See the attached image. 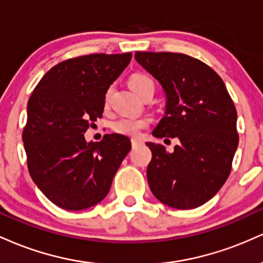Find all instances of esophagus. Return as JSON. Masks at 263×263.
Listing matches in <instances>:
<instances>
[{
    "instance_id": "34e87169",
    "label": "esophagus",
    "mask_w": 263,
    "mask_h": 263,
    "mask_svg": "<svg viewBox=\"0 0 263 263\" xmlns=\"http://www.w3.org/2000/svg\"><path fill=\"white\" fill-rule=\"evenodd\" d=\"M131 143H132V147H136V146H138V144H141L142 141L140 140V138H132Z\"/></svg>"
}]
</instances>
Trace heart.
<instances>
[{
	"instance_id": "b5f03b06",
	"label": "heart",
	"mask_w": 263,
	"mask_h": 263,
	"mask_svg": "<svg viewBox=\"0 0 263 263\" xmlns=\"http://www.w3.org/2000/svg\"><path fill=\"white\" fill-rule=\"evenodd\" d=\"M128 85L134 90L136 95L141 96L146 90H155V83L151 79L148 75L136 73L132 74L128 79ZM110 95L111 90H107L104 95V107L107 108L110 105ZM149 119L147 117H120L112 123V128L115 132L120 135L129 136V137H136L141 134L142 129L147 128L149 126Z\"/></svg>"
}]
</instances>
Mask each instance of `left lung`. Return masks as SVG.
Segmentation results:
<instances>
[{
  "mask_svg": "<svg viewBox=\"0 0 263 263\" xmlns=\"http://www.w3.org/2000/svg\"><path fill=\"white\" fill-rule=\"evenodd\" d=\"M135 58L167 96L165 115L153 136L179 140L173 152L161 143H146L152 151L147 167L151 192L176 209L200 206L230 176L238 144L234 101L221 78L201 60L168 52H136Z\"/></svg>",
  "mask_w": 263,
  "mask_h": 263,
  "instance_id": "1",
  "label": "left lung"
}]
</instances>
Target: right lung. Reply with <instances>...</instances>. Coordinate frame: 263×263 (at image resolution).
I'll list each match as a JSON object with an SVG mask.
<instances>
[{
	"instance_id": "right-lung-1",
	"label": "right lung",
	"mask_w": 263,
	"mask_h": 263,
	"mask_svg": "<svg viewBox=\"0 0 263 263\" xmlns=\"http://www.w3.org/2000/svg\"><path fill=\"white\" fill-rule=\"evenodd\" d=\"M132 53L89 54L54 65L33 90L22 140L27 165L41 192L65 210H84L107 195L131 149L123 135L100 142L84 134L104 112V95Z\"/></svg>"
}]
</instances>
